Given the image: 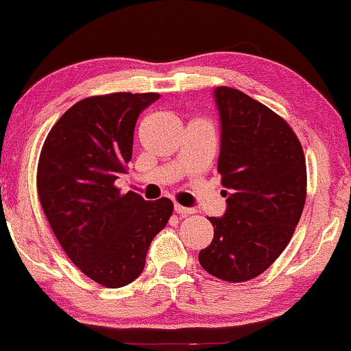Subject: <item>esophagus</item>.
Returning a JSON list of instances; mask_svg holds the SVG:
<instances>
[{
  "label": "esophagus",
  "instance_id": "obj_1",
  "mask_svg": "<svg viewBox=\"0 0 351 351\" xmlns=\"http://www.w3.org/2000/svg\"><path fill=\"white\" fill-rule=\"evenodd\" d=\"M174 210L179 215H190V214H193V209L185 208V206H180V204H174Z\"/></svg>",
  "mask_w": 351,
  "mask_h": 351
}]
</instances>
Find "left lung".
Instances as JSON below:
<instances>
[{
    "label": "left lung",
    "mask_w": 351,
    "mask_h": 351,
    "mask_svg": "<svg viewBox=\"0 0 351 351\" xmlns=\"http://www.w3.org/2000/svg\"><path fill=\"white\" fill-rule=\"evenodd\" d=\"M214 99L227 210L209 217L214 239L198 258L213 276L241 282L289 244L306 198L305 156L289 124L263 104L227 86L215 88Z\"/></svg>",
    "instance_id": "1"
}]
</instances>
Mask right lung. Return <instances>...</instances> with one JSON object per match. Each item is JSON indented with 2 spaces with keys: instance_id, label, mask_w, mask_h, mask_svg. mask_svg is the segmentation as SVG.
<instances>
[{
  "instance_id": "right-lung-1",
  "label": "right lung",
  "mask_w": 351,
  "mask_h": 351,
  "mask_svg": "<svg viewBox=\"0 0 351 351\" xmlns=\"http://www.w3.org/2000/svg\"><path fill=\"white\" fill-rule=\"evenodd\" d=\"M158 99L114 93L80 100L52 126L38 162V196L57 241L86 276L112 289L141 275L174 209L167 198L145 201L114 186L132 158L138 114Z\"/></svg>"
}]
</instances>
